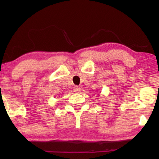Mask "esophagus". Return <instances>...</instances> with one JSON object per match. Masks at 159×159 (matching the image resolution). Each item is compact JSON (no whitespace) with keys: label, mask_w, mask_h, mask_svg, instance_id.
<instances>
[{"label":"esophagus","mask_w":159,"mask_h":159,"mask_svg":"<svg viewBox=\"0 0 159 159\" xmlns=\"http://www.w3.org/2000/svg\"><path fill=\"white\" fill-rule=\"evenodd\" d=\"M74 92H79L80 91V87L79 86H74Z\"/></svg>","instance_id":"34e87169"}]
</instances>
